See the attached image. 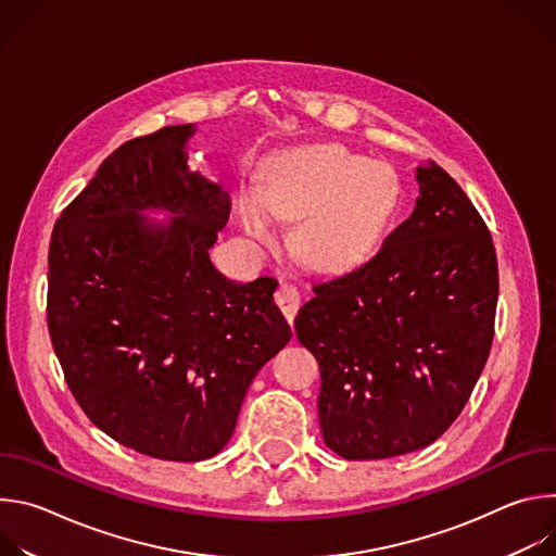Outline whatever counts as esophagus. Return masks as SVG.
I'll return each mask as SVG.
<instances>
[{
  "mask_svg": "<svg viewBox=\"0 0 556 556\" xmlns=\"http://www.w3.org/2000/svg\"><path fill=\"white\" fill-rule=\"evenodd\" d=\"M275 303H277L279 309L283 312L286 321L292 324L296 312H299V307H301V292H299L292 283L281 281L279 288H277V292H275Z\"/></svg>",
  "mask_w": 556,
  "mask_h": 556,
  "instance_id": "obj_1",
  "label": "esophagus"
}]
</instances>
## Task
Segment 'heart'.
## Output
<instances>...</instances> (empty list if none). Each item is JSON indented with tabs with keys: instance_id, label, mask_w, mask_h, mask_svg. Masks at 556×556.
Segmentation results:
<instances>
[{
	"instance_id": "heart-1",
	"label": "heart",
	"mask_w": 556,
	"mask_h": 556,
	"mask_svg": "<svg viewBox=\"0 0 556 556\" xmlns=\"http://www.w3.org/2000/svg\"><path fill=\"white\" fill-rule=\"evenodd\" d=\"M401 204L391 165L367 161L339 142L288 149L266 165L260 191L240 198V222L257 244L277 242L279 219H299L292 244L312 268L339 273L365 262Z\"/></svg>"
}]
</instances>
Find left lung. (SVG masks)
Returning a JSON list of instances; mask_svg holds the SVG:
<instances>
[{"label":"left lung","mask_w":556,"mask_h":556,"mask_svg":"<svg viewBox=\"0 0 556 556\" xmlns=\"http://www.w3.org/2000/svg\"><path fill=\"white\" fill-rule=\"evenodd\" d=\"M414 213L361 268L312 286L296 339L321 369L319 422L345 459L435 442L459 416L493 343L491 232L435 163L416 169Z\"/></svg>","instance_id":"8db88e82"}]
</instances>
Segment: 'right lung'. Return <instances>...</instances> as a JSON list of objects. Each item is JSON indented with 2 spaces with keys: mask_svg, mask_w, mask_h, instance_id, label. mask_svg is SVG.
<instances>
[{
  "mask_svg": "<svg viewBox=\"0 0 556 556\" xmlns=\"http://www.w3.org/2000/svg\"><path fill=\"white\" fill-rule=\"evenodd\" d=\"M193 134L163 127L110 153L48 253V328L76 403L123 446L172 462L226 446L253 378L292 337L273 277L237 283L211 264L230 200L187 165Z\"/></svg>",
  "mask_w": 556,
  "mask_h": 556,
  "instance_id": "right-lung-1",
  "label": "right lung"
}]
</instances>
